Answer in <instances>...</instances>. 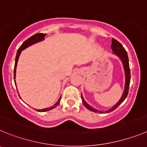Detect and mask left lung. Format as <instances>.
I'll return each mask as SVG.
<instances>
[{
  "instance_id": "left-lung-1",
  "label": "left lung",
  "mask_w": 147,
  "mask_h": 147,
  "mask_svg": "<svg viewBox=\"0 0 147 147\" xmlns=\"http://www.w3.org/2000/svg\"><path fill=\"white\" fill-rule=\"evenodd\" d=\"M111 49L113 51V53L115 55H116L121 59V62H122L123 67H124V69H125V90H124V92H123V94L121 96V97L120 98V100H119V102L116 103L114 106L112 107L111 108H110L108 111H106L105 113H109V112L113 111V110L116 109L119 105H120L121 103L123 102V101L126 99L127 96L128 94V92H129V82H130V70H129V59H128V55L125 49L124 48L121 44L120 42H119L118 41L114 39L113 38H112V44H111ZM82 97V101H83V105H85L86 108L87 109H88L91 111L93 112H99V113H102L103 111H98V110L94 109V108H92L91 105H89L84 100L83 96L81 95Z\"/></svg>"
}]
</instances>
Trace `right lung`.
I'll list each match as a JSON object with an SVG mask.
<instances>
[{
    "instance_id": "right-lung-1",
    "label": "right lung",
    "mask_w": 147,
    "mask_h": 147,
    "mask_svg": "<svg viewBox=\"0 0 147 147\" xmlns=\"http://www.w3.org/2000/svg\"><path fill=\"white\" fill-rule=\"evenodd\" d=\"M46 36V34H42V33H39V34H36L34 35H33L32 36H31L30 38L27 39V40L25 41L22 44V45L19 47L18 49V52H17V55H16V58H15V64H14V79H15V76H16V69H17V64H18V59H19L20 55L21 52L22 51L25 50L26 48H27L29 46L35 44V43H37V42H41V41L44 40L45 39V36ZM14 83H15V86H16V82L14 80ZM60 100L61 97L59 99L58 102L55 104H54L53 106L50 107V108H44V109H38L37 111L39 112H45V111H50V110H52L53 108H55V107L59 105V103H60ZM36 110V109H35Z\"/></svg>"
}]
</instances>
